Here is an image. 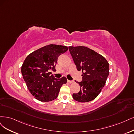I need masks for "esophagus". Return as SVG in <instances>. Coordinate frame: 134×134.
<instances>
[{
	"mask_svg": "<svg viewBox=\"0 0 134 134\" xmlns=\"http://www.w3.org/2000/svg\"><path fill=\"white\" fill-rule=\"evenodd\" d=\"M73 82H74L73 81H71V80H67V82H68V83H73Z\"/></svg>",
	"mask_w": 134,
	"mask_h": 134,
	"instance_id": "obj_1",
	"label": "esophagus"
}]
</instances>
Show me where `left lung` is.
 <instances>
[{"label":"left lung","instance_id":"8db88e82","mask_svg":"<svg viewBox=\"0 0 134 134\" xmlns=\"http://www.w3.org/2000/svg\"><path fill=\"white\" fill-rule=\"evenodd\" d=\"M77 70L82 71L79 93H73L75 100L86 102L93 100L104 87L109 75V64L95 51L84 46L68 47Z\"/></svg>","mask_w":134,"mask_h":134}]
</instances>
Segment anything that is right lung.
Returning a JSON list of instances; mask_svg holds the SVG:
<instances>
[{"label":"right lung","mask_w":134,"mask_h":134,"mask_svg":"<svg viewBox=\"0 0 134 134\" xmlns=\"http://www.w3.org/2000/svg\"><path fill=\"white\" fill-rule=\"evenodd\" d=\"M66 46L49 44L29 54L22 64L21 72L28 89L37 100L49 102L57 98L67 79H56L50 71H55L59 56L67 51Z\"/></svg>","instance_id":"right-lung-1"}]
</instances>
